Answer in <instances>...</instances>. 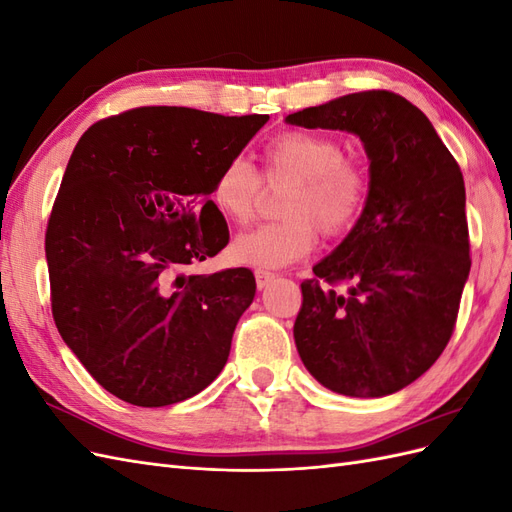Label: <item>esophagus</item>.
Returning <instances> with one entry per match:
<instances>
[{
	"mask_svg": "<svg viewBox=\"0 0 512 512\" xmlns=\"http://www.w3.org/2000/svg\"><path fill=\"white\" fill-rule=\"evenodd\" d=\"M273 280H275V273H271V271H262V269H258V271H256V284H258V288H260V290H262V288H267Z\"/></svg>",
	"mask_w": 512,
	"mask_h": 512,
	"instance_id": "1",
	"label": "esophagus"
}]
</instances>
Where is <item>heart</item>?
<instances>
[{
    "mask_svg": "<svg viewBox=\"0 0 512 512\" xmlns=\"http://www.w3.org/2000/svg\"><path fill=\"white\" fill-rule=\"evenodd\" d=\"M262 177L269 185H288L282 196L284 220L241 232L230 254L243 265L280 269L312 252L316 235L333 239L346 232L365 205L367 175L344 158L329 136L292 130L275 136L262 151ZM260 177L243 158L228 160L213 181L211 203L237 224L252 220L260 198Z\"/></svg>",
    "mask_w": 512,
    "mask_h": 512,
    "instance_id": "1",
    "label": "heart"
}]
</instances>
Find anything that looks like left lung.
Segmentation results:
<instances>
[{
  "label": "left lung",
  "mask_w": 512,
  "mask_h": 512,
  "mask_svg": "<svg viewBox=\"0 0 512 512\" xmlns=\"http://www.w3.org/2000/svg\"><path fill=\"white\" fill-rule=\"evenodd\" d=\"M290 126L361 138L369 190L361 218L301 284L299 356L348 397L393 395L438 361L470 275L466 185L436 128L406 98L361 91L286 117Z\"/></svg>",
  "instance_id": "8db88e82"
}]
</instances>
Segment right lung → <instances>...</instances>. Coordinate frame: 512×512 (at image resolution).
Returning a JSON list of instances; mask_svg holds the SVG:
<instances>
[{"mask_svg": "<svg viewBox=\"0 0 512 512\" xmlns=\"http://www.w3.org/2000/svg\"><path fill=\"white\" fill-rule=\"evenodd\" d=\"M267 121L143 106L94 123L72 151L44 241L53 318L94 380L132 406L194 397L228 361L252 271L181 269L226 247L213 181Z\"/></svg>", "mask_w": 512, "mask_h": 512, "instance_id": "obj_1", "label": "right lung"}]
</instances>
